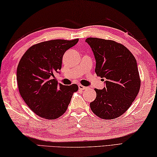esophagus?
Returning a JSON list of instances; mask_svg holds the SVG:
<instances>
[{"mask_svg": "<svg viewBox=\"0 0 157 157\" xmlns=\"http://www.w3.org/2000/svg\"><path fill=\"white\" fill-rule=\"evenodd\" d=\"M78 89L81 90H84L88 89V88H87V87H86V86H82V85H78Z\"/></svg>", "mask_w": 157, "mask_h": 157, "instance_id": "esophagus-1", "label": "esophagus"}]
</instances>
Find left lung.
I'll return each instance as SVG.
<instances>
[{"mask_svg":"<svg viewBox=\"0 0 157 157\" xmlns=\"http://www.w3.org/2000/svg\"><path fill=\"white\" fill-rule=\"evenodd\" d=\"M96 60L95 72L106 78L103 90L94 89L96 99L90 103L97 116L112 120L124 114L138 95L140 79L136 60L122 44L113 40L88 37Z\"/></svg>","mask_w":157,"mask_h":157,"instance_id":"obj_1","label":"left lung"}]
</instances>
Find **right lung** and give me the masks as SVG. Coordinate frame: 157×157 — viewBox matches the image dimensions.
I'll list each match as a JSON object with an SVG mask.
<instances>
[{
	"label": "right lung",
	"instance_id": "right-lung-1",
	"mask_svg": "<svg viewBox=\"0 0 157 157\" xmlns=\"http://www.w3.org/2000/svg\"><path fill=\"white\" fill-rule=\"evenodd\" d=\"M78 39L53 40L33 45L17 67V80L21 96L38 116L55 120L65 113L78 86L58 83L54 73L62 67L63 56Z\"/></svg>",
	"mask_w": 157,
	"mask_h": 157
}]
</instances>
